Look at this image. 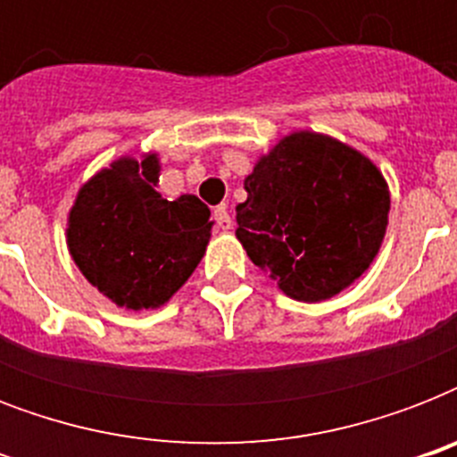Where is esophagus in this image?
I'll return each instance as SVG.
<instances>
[{"instance_id":"esophagus-1","label":"esophagus","mask_w":457,"mask_h":457,"mask_svg":"<svg viewBox=\"0 0 457 457\" xmlns=\"http://www.w3.org/2000/svg\"><path fill=\"white\" fill-rule=\"evenodd\" d=\"M213 218H215V225L222 229V232H228L232 229V215H229L228 206H218L213 211Z\"/></svg>"}]
</instances>
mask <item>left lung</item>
I'll return each mask as SVG.
<instances>
[{
  "label": "left lung",
  "instance_id": "obj_1",
  "mask_svg": "<svg viewBox=\"0 0 457 457\" xmlns=\"http://www.w3.org/2000/svg\"><path fill=\"white\" fill-rule=\"evenodd\" d=\"M237 239L287 296L325 301L375 261L389 220V187L370 158L301 130L244 179Z\"/></svg>",
  "mask_w": 457,
  "mask_h": 457
}]
</instances>
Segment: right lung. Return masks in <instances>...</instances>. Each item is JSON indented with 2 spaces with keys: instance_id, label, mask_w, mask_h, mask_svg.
Returning a JSON list of instances; mask_svg holds the SVG:
<instances>
[{
  "instance_id": "add662e5",
  "label": "right lung",
  "mask_w": 457,
  "mask_h": 457,
  "mask_svg": "<svg viewBox=\"0 0 457 457\" xmlns=\"http://www.w3.org/2000/svg\"><path fill=\"white\" fill-rule=\"evenodd\" d=\"M156 154L118 158L82 185L68 215L75 265L120 308H158L185 285L211 239V211L194 194L154 189Z\"/></svg>"
}]
</instances>
